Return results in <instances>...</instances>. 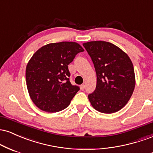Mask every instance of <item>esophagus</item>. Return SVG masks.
Here are the masks:
<instances>
[{
	"instance_id": "1",
	"label": "esophagus",
	"mask_w": 153,
	"mask_h": 153,
	"mask_svg": "<svg viewBox=\"0 0 153 153\" xmlns=\"http://www.w3.org/2000/svg\"><path fill=\"white\" fill-rule=\"evenodd\" d=\"M84 89H85V85H80V90L81 91H84Z\"/></svg>"
}]
</instances>
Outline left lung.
Returning <instances> with one entry per match:
<instances>
[{"instance_id": "1", "label": "left lung", "mask_w": 153, "mask_h": 153, "mask_svg": "<svg viewBox=\"0 0 153 153\" xmlns=\"http://www.w3.org/2000/svg\"><path fill=\"white\" fill-rule=\"evenodd\" d=\"M92 59L97 82L88 99L96 110L114 113L127 104L135 87L133 64L119 47L104 41L82 44Z\"/></svg>"}]
</instances>
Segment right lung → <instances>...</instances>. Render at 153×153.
<instances>
[{
  "label": "right lung",
  "mask_w": 153,
  "mask_h": 153,
  "mask_svg": "<svg viewBox=\"0 0 153 153\" xmlns=\"http://www.w3.org/2000/svg\"><path fill=\"white\" fill-rule=\"evenodd\" d=\"M73 42L51 43L33 54L26 68V81L31 101L44 111L58 112L67 108L77 92L73 85L68 65L75 55L83 52Z\"/></svg>",
  "instance_id": "obj_1"
}]
</instances>
